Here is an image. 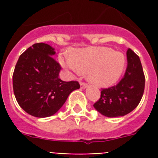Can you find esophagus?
I'll return each instance as SVG.
<instances>
[{
  "label": "esophagus",
  "mask_w": 158,
  "mask_h": 158,
  "mask_svg": "<svg viewBox=\"0 0 158 158\" xmlns=\"http://www.w3.org/2000/svg\"><path fill=\"white\" fill-rule=\"evenodd\" d=\"M87 86H88V84H87L86 83H84V82H81V83H80V87H81V89H85V88H87Z\"/></svg>",
  "instance_id": "obj_1"
}]
</instances>
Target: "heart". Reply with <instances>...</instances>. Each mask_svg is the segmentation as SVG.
<instances>
[{"label":"heart","mask_w":158,"mask_h":158,"mask_svg":"<svg viewBox=\"0 0 158 158\" xmlns=\"http://www.w3.org/2000/svg\"><path fill=\"white\" fill-rule=\"evenodd\" d=\"M62 66L79 74L99 87H109L120 79L125 67V55L106 47H92L72 51L69 58H60Z\"/></svg>","instance_id":"1"}]
</instances>
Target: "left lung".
Segmentation results:
<instances>
[{"label": "left lung", "instance_id": "left-lung-1", "mask_svg": "<svg viewBox=\"0 0 158 158\" xmlns=\"http://www.w3.org/2000/svg\"><path fill=\"white\" fill-rule=\"evenodd\" d=\"M127 68L122 79L115 86L102 89L94 108L107 117L123 116L131 112L141 101L145 77L139 56L128 49Z\"/></svg>", "mask_w": 158, "mask_h": 158}]
</instances>
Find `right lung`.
<instances>
[{
	"label": "right lung",
	"instance_id": "add662e5",
	"mask_svg": "<svg viewBox=\"0 0 158 158\" xmlns=\"http://www.w3.org/2000/svg\"><path fill=\"white\" fill-rule=\"evenodd\" d=\"M55 49L35 43L20 55L13 74V89L17 102L35 117H48L60 109L70 93L80 88L79 82L62 81L61 67L53 59Z\"/></svg>",
	"mask_w": 158,
	"mask_h": 158
}]
</instances>
